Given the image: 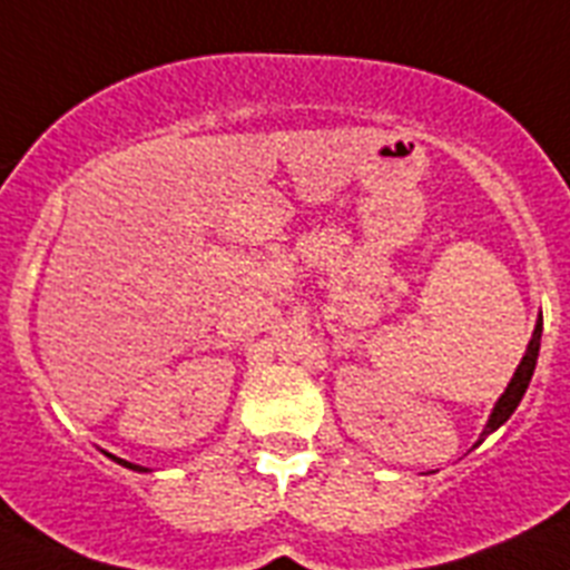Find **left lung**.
<instances>
[{
  "mask_svg": "<svg viewBox=\"0 0 570 570\" xmlns=\"http://www.w3.org/2000/svg\"><path fill=\"white\" fill-rule=\"evenodd\" d=\"M539 342H542V318L537 322L533 338H530V344H528V353H524V358H521V365L515 367L513 380H510L507 391L501 394V400L495 403V409H492L490 423H487V434L495 432L501 423H507V420H510V414L515 411V405L521 403V396H524V391H528V385H530V376H533V367H537Z\"/></svg>",
  "mask_w": 570,
  "mask_h": 570,
  "instance_id": "left-lung-1",
  "label": "left lung"
}]
</instances>
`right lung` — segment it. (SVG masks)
I'll return each mask as SVG.
<instances>
[{
    "label": "right lung",
    "instance_id": "1",
    "mask_svg": "<svg viewBox=\"0 0 570 570\" xmlns=\"http://www.w3.org/2000/svg\"><path fill=\"white\" fill-rule=\"evenodd\" d=\"M115 461H118V458H115ZM118 463H124V466H130V470H138V466H132V463H127V461H118Z\"/></svg>",
    "mask_w": 570,
    "mask_h": 570
}]
</instances>
